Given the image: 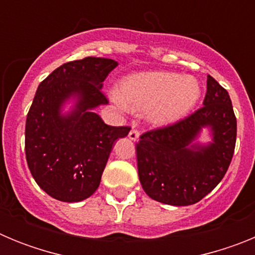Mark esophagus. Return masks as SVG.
<instances>
[{
  "label": "esophagus",
  "mask_w": 255,
  "mask_h": 255,
  "mask_svg": "<svg viewBox=\"0 0 255 255\" xmlns=\"http://www.w3.org/2000/svg\"><path fill=\"white\" fill-rule=\"evenodd\" d=\"M139 136H140V132H139L138 130H134V129L130 130V132H129V139H130V140H132V141L138 140Z\"/></svg>",
  "instance_id": "1"
}]
</instances>
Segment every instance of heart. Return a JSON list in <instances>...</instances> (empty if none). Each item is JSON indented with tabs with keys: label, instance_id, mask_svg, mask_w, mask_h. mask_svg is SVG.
<instances>
[{
	"label": "heart",
	"instance_id": "1",
	"mask_svg": "<svg viewBox=\"0 0 255 255\" xmlns=\"http://www.w3.org/2000/svg\"><path fill=\"white\" fill-rule=\"evenodd\" d=\"M200 87L197 80L167 71L132 74L121 82L120 94L111 98L119 107L148 111L155 126H168L182 120L197 105Z\"/></svg>",
	"mask_w": 255,
	"mask_h": 255
}]
</instances>
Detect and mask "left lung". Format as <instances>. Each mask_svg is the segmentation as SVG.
I'll use <instances>...</instances> for the list:
<instances>
[{
  "mask_svg": "<svg viewBox=\"0 0 255 255\" xmlns=\"http://www.w3.org/2000/svg\"><path fill=\"white\" fill-rule=\"evenodd\" d=\"M203 107L136 144L138 173L148 197L168 206H190L209 194L233 159L236 117L226 89L207 76ZM207 131L210 140H200Z\"/></svg>",
  "mask_w": 255,
  "mask_h": 255,
  "instance_id": "left-lung-1",
  "label": "left lung"
}]
</instances>
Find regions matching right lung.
<instances>
[{"label": "right lung", "mask_w": 255, "mask_h": 255, "mask_svg": "<svg viewBox=\"0 0 255 255\" xmlns=\"http://www.w3.org/2000/svg\"><path fill=\"white\" fill-rule=\"evenodd\" d=\"M119 62L85 57L61 65L38 85L26 116L25 154L39 188L76 203L98 189L117 139L130 128L106 125L94 112L107 105L101 89Z\"/></svg>", "instance_id": "add662e5"}]
</instances>
